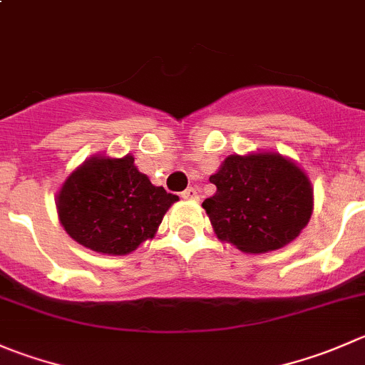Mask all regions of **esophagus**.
I'll return each mask as SVG.
<instances>
[{"instance_id":"esophagus-1","label":"esophagus","mask_w":365,"mask_h":365,"mask_svg":"<svg viewBox=\"0 0 365 365\" xmlns=\"http://www.w3.org/2000/svg\"><path fill=\"white\" fill-rule=\"evenodd\" d=\"M182 197L183 200H192V201H197L200 200V190L196 189V187H189V189H185L182 192Z\"/></svg>"}]
</instances>
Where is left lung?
<instances>
[{
    "instance_id": "left-lung-1",
    "label": "left lung",
    "mask_w": 365,
    "mask_h": 365,
    "mask_svg": "<svg viewBox=\"0 0 365 365\" xmlns=\"http://www.w3.org/2000/svg\"><path fill=\"white\" fill-rule=\"evenodd\" d=\"M203 201L217 239L244 253H267L296 239L310 221L314 190L302 168L280 153L230 155Z\"/></svg>"
}]
</instances>
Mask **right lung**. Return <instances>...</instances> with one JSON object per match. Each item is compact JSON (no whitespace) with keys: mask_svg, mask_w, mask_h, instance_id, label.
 Wrapping results in <instances>:
<instances>
[{"mask_svg":"<svg viewBox=\"0 0 365 365\" xmlns=\"http://www.w3.org/2000/svg\"><path fill=\"white\" fill-rule=\"evenodd\" d=\"M178 196L155 187L123 158L93 157L67 176L56 194V212L71 239L96 253L126 255L153 239Z\"/></svg>","mask_w":365,"mask_h":365,"instance_id":"right-lung-1","label":"right lung"}]
</instances>
